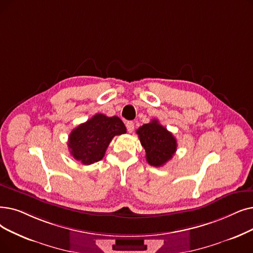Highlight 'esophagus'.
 I'll list each match as a JSON object with an SVG mask.
<instances>
[{
  "instance_id": "esophagus-1",
  "label": "esophagus",
  "mask_w": 253,
  "mask_h": 253,
  "mask_svg": "<svg viewBox=\"0 0 253 253\" xmlns=\"http://www.w3.org/2000/svg\"><path fill=\"white\" fill-rule=\"evenodd\" d=\"M126 127H127V131H128V132L131 133V132H132V131L134 130V123L131 122V121H130V122H127V123H126Z\"/></svg>"
}]
</instances>
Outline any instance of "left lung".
<instances>
[{
    "mask_svg": "<svg viewBox=\"0 0 253 253\" xmlns=\"http://www.w3.org/2000/svg\"><path fill=\"white\" fill-rule=\"evenodd\" d=\"M141 146L146 151V159L150 166L162 167L172 158L177 151V140L169 131L152 120L136 130Z\"/></svg>",
    "mask_w": 253,
    "mask_h": 253,
    "instance_id": "obj_1",
    "label": "left lung"
}]
</instances>
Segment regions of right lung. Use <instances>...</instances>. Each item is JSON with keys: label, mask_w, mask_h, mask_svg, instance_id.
<instances>
[{"label": "right lung", "mask_w": 253, "mask_h": 253, "mask_svg": "<svg viewBox=\"0 0 253 253\" xmlns=\"http://www.w3.org/2000/svg\"><path fill=\"white\" fill-rule=\"evenodd\" d=\"M126 133L119 117L97 114L74 128L68 138V148L74 159L84 166L101 160L114 136Z\"/></svg>", "instance_id": "1"}]
</instances>
